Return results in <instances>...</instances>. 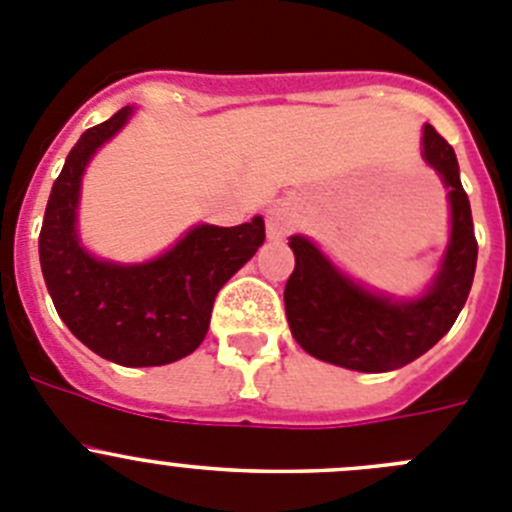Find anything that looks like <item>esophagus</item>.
<instances>
[{
  "mask_svg": "<svg viewBox=\"0 0 512 512\" xmlns=\"http://www.w3.org/2000/svg\"><path fill=\"white\" fill-rule=\"evenodd\" d=\"M294 223L296 211L289 203H279V206H274L266 213V233H269L271 241H281V238L289 236L294 231Z\"/></svg>",
  "mask_w": 512,
  "mask_h": 512,
  "instance_id": "obj_1",
  "label": "esophagus"
}]
</instances>
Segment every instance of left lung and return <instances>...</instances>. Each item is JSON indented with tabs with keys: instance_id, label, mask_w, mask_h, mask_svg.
Returning a JSON list of instances; mask_svg holds the SVG:
<instances>
[{
	"instance_id": "obj_1",
	"label": "left lung",
	"mask_w": 512,
	"mask_h": 512,
	"mask_svg": "<svg viewBox=\"0 0 512 512\" xmlns=\"http://www.w3.org/2000/svg\"><path fill=\"white\" fill-rule=\"evenodd\" d=\"M422 140L425 160L450 191L452 211L450 246L435 284L422 299L392 301L372 294L339 274L304 236L289 238L296 266L284 289L286 319L299 347L321 362L357 372L405 367L450 332L465 306L478 264L470 201L452 145L432 125H425Z\"/></svg>"
}]
</instances>
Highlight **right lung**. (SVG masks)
I'll return each mask as SVG.
<instances>
[{
	"label": "right lung",
	"instance_id": "obj_1",
	"mask_svg": "<svg viewBox=\"0 0 512 512\" xmlns=\"http://www.w3.org/2000/svg\"><path fill=\"white\" fill-rule=\"evenodd\" d=\"M130 113L123 107L85 130L67 155L42 221L40 264L57 314L85 347L123 367H160L201 347L216 294L259 251L266 231L256 216L231 228L196 226L148 264L92 259L75 231L82 170Z\"/></svg>",
	"mask_w": 512,
	"mask_h": 512
}]
</instances>
